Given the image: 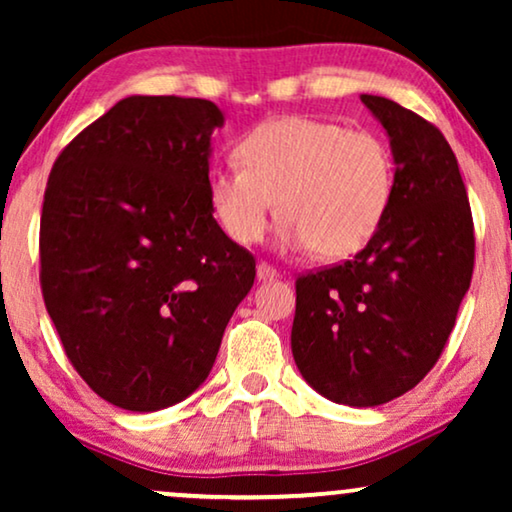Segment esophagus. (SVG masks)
Segmentation results:
<instances>
[{"label": "esophagus", "mask_w": 512, "mask_h": 512, "mask_svg": "<svg viewBox=\"0 0 512 512\" xmlns=\"http://www.w3.org/2000/svg\"><path fill=\"white\" fill-rule=\"evenodd\" d=\"M256 277H258V282H268V279H277L279 277V272L272 268L270 263H265V261H261L256 265Z\"/></svg>", "instance_id": "esophagus-1"}]
</instances>
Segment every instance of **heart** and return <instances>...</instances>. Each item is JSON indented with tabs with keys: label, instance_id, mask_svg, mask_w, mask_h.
Wrapping results in <instances>:
<instances>
[{
	"label": "heart",
	"instance_id": "heart-1",
	"mask_svg": "<svg viewBox=\"0 0 512 512\" xmlns=\"http://www.w3.org/2000/svg\"><path fill=\"white\" fill-rule=\"evenodd\" d=\"M235 156L240 167L209 177L214 214L235 242L261 240L279 207L289 247L340 261L359 254L387 219L396 160L373 130L282 116L249 130Z\"/></svg>",
	"mask_w": 512,
	"mask_h": 512
}]
</instances>
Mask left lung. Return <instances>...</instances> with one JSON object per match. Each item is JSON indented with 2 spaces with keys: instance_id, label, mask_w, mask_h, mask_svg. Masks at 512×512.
I'll list each match as a JSON object with an SVG mask.
<instances>
[{
  "instance_id": "obj_1",
  "label": "left lung",
  "mask_w": 512,
  "mask_h": 512,
  "mask_svg": "<svg viewBox=\"0 0 512 512\" xmlns=\"http://www.w3.org/2000/svg\"><path fill=\"white\" fill-rule=\"evenodd\" d=\"M387 130L394 198L352 261L296 279L291 349L328 401L373 408L436 366L473 277V216L457 158L436 125L394 100L361 95Z\"/></svg>"
}]
</instances>
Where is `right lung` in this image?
<instances>
[{"label":"right lung","mask_w":512,"mask_h":512,"mask_svg":"<svg viewBox=\"0 0 512 512\" xmlns=\"http://www.w3.org/2000/svg\"><path fill=\"white\" fill-rule=\"evenodd\" d=\"M214 102L132 95L55 158L39 279L67 359L104 401L170 408L212 370L256 261L209 200Z\"/></svg>","instance_id":"right-lung-1"}]
</instances>
